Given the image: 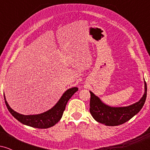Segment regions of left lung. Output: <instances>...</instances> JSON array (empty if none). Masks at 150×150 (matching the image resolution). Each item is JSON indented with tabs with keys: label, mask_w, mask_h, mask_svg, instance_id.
Returning <instances> with one entry per match:
<instances>
[{
	"label": "left lung",
	"mask_w": 150,
	"mask_h": 150,
	"mask_svg": "<svg viewBox=\"0 0 150 150\" xmlns=\"http://www.w3.org/2000/svg\"><path fill=\"white\" fill-rule=\"evenodd\" d=\"M144 92L137 102L128 106L113 107L102 102L92 92H90L89 111L93 118L99 123L108 126L121 125L135 116L142 109L147 97V84L144 81Z\"/></svg>",
	"instance_id": "left-lung-1"
}]
</instances>
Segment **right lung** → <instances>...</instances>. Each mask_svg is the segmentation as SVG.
Here are the masks:
<instances>
[{
	"instance_id": "add662e5",
	"label": "right lung",
	"mask_w": 150,
	"mask_h": 150,
	"mask_svg": "<svg viewBox=\"0 0 150 150\" xmlns=\"http://www.w3.org/2000/svg\"><path fill=\"white\" fill-rule=\"evenodd\" d=\"M77 90L78 88L75 87L68 89L63 93L61 99L51 109L36 115H23L16 112L10 108L5 96L4 99L8 111L22 124L37 128H49L56 125L61 120L68 100Z\"/></svg>"
}]
</instances>
